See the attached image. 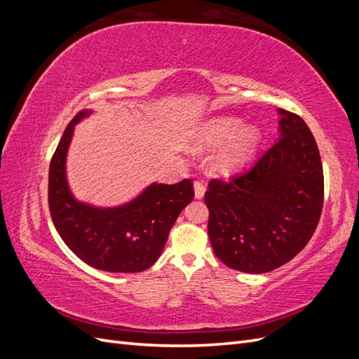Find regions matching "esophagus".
Here are the masks:
<instances>
[{
  "mask_svg": "<svg viewBox=\"0 0 359 359\" xmlns=\"http://www.w3.org/2000/svg\"><path fill=\"white\" fill-rule=\"evenodd\" d=\"M193 187H194V198L202 199L203 194H205V190H206L203 181H194Z\"/></svg>",
  "mask_w": 359,
  "mask_h": 359,
  "instance_id": "obj_1",
  "label": "esophagus"
}]
</instances>
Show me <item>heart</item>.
Returning <instances> with one entry per match:
<instances>
[{
	"instance_id": "b5f03b06",
	"label": "heart",
	"mask_w": 359,
	"mask_h": 359,
	"mask_svg": "<svg viewBox=\"0 0 359 359\" xmlns=\"http://www.w3.org/2000/svg\"><path fill=\"white\" fill-rule=\"evenodd\" d=\"M262 142V132L256 126H244L235 116H219L205 121L194 132L191 139L193 151H211L227 147L212 161V172L229 177L250 161Z\"/></svg>"
}]
</instances>
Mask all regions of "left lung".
Listing matches in <instances>:
<instances>
[{
    "label": "left lung",
    "mask_w": 359,
    "mask_h": 359,
    "mask_svg": "<svg viewBox=\"0 0 359 359\" xmlns=\"http://www.w3.org/2000/svg\"><path fill=\"white\" fill-rule=\"evenodd\" d=\"M280 137L248 172L210 181L205 203L215 256L232 269L264 274L307 245L323 206V169L304 119L277 111Z\"/></svg>",
    "instance_id": "left-lung-1"
}]
</instances>
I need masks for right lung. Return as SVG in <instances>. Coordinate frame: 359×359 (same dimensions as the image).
<instances>
[{"label": "right lung", "instance_id": "add662e5", "mask_svg": "<svg viewBox=\"0 0 359 359\" xmlns=\"http://www.w3.org/2000/svg\"><path fill=\"white\" fill-rule=\"evenodd\" d=\"M93 111H81L64 130L49 166V211L62 241L85 264L107 273H139L153 265L178 215L193 201V182H153L124 205L100 208L76 201L66 160L74 126Z\"/></svg>", "mask_w": 359, "mask_h": 359}]
</instances>
